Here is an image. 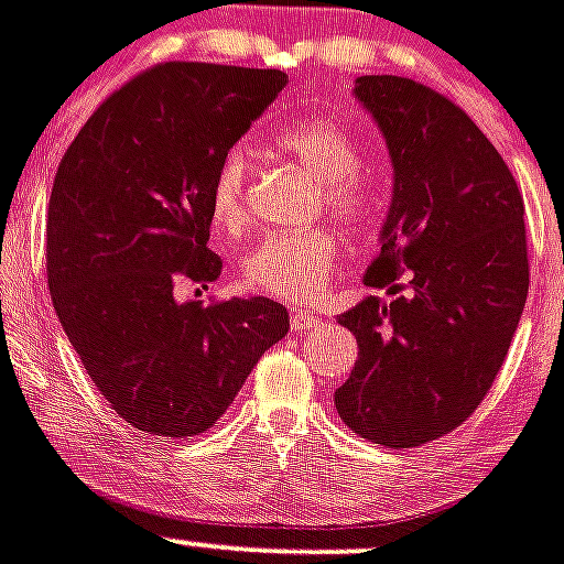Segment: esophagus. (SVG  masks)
<instances>
[{
    "label": "esophagus",
    "mask_w": 564,
    "mask_h": 564,
    "mask_svg": "<svg viewBox=\"0 0 564 564\" xmlns=\"http://www.w3.org/2000/svg\"><path fill=\"white\" fill-rule=\"evenodd\" d=\"M318 324H321V318H315L313 313H296L291 318L293 332H307V329H313V326H318Z\"/></svg>",
    "instance_id": "obj_1"
}]
</instances>
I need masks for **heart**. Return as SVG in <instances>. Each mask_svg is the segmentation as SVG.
I'll list each match as a JSON object with an SVG mask.
<instances>
[{
  "label": "heart",
  "instance_id": "b5f03b06",
  "mask_svg": "<svg viewBox=\"0 0 564 564\" xmlns=\"http://www.w3.org/2000/svg\"><path fill=\"white\" fill-rule=\"evenodd\" d=\"M276 149L302 163L318 180L321 205L343 224L362 227L377 216L379 198L362 174L357 141L329 118H299L273 138ZM249 152L232 147L218 163L210 182V216L221 229L246 221ZM340 260V243L324 227L304 232H273L257 240L243 257L240 276L254 293L285 302H307L324 288Z\"/></svg>",
  "mask_w": 564,
  "mask_h": 564
}]
</instances>
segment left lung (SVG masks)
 <instances>
[{"label": "left lung", "instance_id": "obj_1", "mask_svg": "<svg viewBox=\"0 0 564 564\" xmlns=\"http://www.w3.org/2000/svg\"><path fill=\"white\" fill-rule=\"evenodd\" d=\"M382 130L393 198L368 296L343 313L359 357L337 415L388 448L437 440L474 415L503 366L529 293L523 196L452 99L393 74L357 77Z\"/></svg>", "mask_w": 564, "mask_h": 564}]
</instances>
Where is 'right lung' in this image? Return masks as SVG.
<instances>
[{"mask_svg": "<svg viewBox=\"0 0 564 564\" xmlns=\"http://www.w3.org/2000/svg\"><path fill=\"white\" fill-rule=\"evenodd\" d=\"M288 85L276 68L160 63L107 96L57 169L46 276L68 343L141 432L191 440L227 412L291 329L265 296L176 302L221 276L210 182Z\"/></svg>", "mask_w": 564, "mask_h": 564, "instance_id": "add662e5", "label": "right lung"}]
</instances>
